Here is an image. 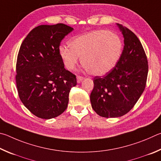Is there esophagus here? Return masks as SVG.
<instances>
[{
    "mask_svg": "<svg viewBox=\"0 0 161 161\" xmlns=\"http://www.w3.org/2000/svg\"><path fill=\"white\" fill-rule=\"evenodd\" d=\"M76 78H77V83H80V82H82L83 80L84 79L83 77H82V76H80V75H77Z\"/></svg>",
    "mask_w": 161,
    "mask_h": 161,
    "instance_id": "obj_1",
    "label": "esophagus"
}]
</instances>
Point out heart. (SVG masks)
I'll return each mask as SVG.
<instances>
[{"mask_svg":"<svg viewBox=\"0 0 161 161\" xmlns=\"http://www.w3.org/2000/svg\"><path fill=\"white\" fill-rule=\"evenodd\" d=\"M122 41L115 32L95 30L76 36L69 47L61 46L59 55L68 70L77 65L78 57L84 69L91 75H103L116 66L122 52Z\"/></svg>","mask_w":161,"mask_h":161,"instance_id":"b5f03b06","label":"heart"}]
</instances>
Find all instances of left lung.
Returning <instances> with one entry per match:
<instances>
[{
	"label": "left lung",
	"instance_id": "left-lung-1",
	"mask_svg": "<svg viewBox=\"0 0 161 161\" xmlns=\"http://www.w3.org/2000/svg\"><path fill=\"white\" fill-rule=\"evenodd\" d=\"M124 37V49L119 61L105 76L93 79L91 94L92 109L101 117H122L133 108L144 91L148 61L142 44L135 34L117 24Z\"/></svg>",
	"mask_w": 161,
	"mask_h": 161
}]
</instances>
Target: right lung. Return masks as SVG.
Masks as SVG:
<instances>
[{"label":"right lung","instance_id":"add662e5","mask_svg":"<svg viewBox=\"0 0 161 161\" xmlns=\"http://www.w3.org/2000/svg\"><path fill=\"white\" fill-rule=\"evenodd\" d=\"M73 28L58 23L31 31L19 48L16 84L19 99L33 114L44 119L66 110L75 75L66 70L59 55L62 39Z\"/></svg>","mask_w":161,"mask_h":161}]
</instances>
